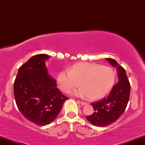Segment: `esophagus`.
<instances>
[{
  "mask_svg": "<svg viewBox=\"0 0 145 145\" xmlns=\"http://www.w3.org/2000/svg\"><path fill=\"white\" fill-rule=\"evenodd\" d=\"M77 102H78L79 104H81L82 105H84V104H86V102H84V101H79V100H77Z\"/></svg>",
  "mask_w": 145,
  "mask_h": 145,
  "instance_id": "esophagus-1",
  "label": "esophagus"
}]
</instances>
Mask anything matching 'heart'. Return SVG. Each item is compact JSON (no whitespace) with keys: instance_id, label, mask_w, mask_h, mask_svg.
<instances>
[{"instance_id":"1","label":"heart","mask_w":145,"mask_h":145,"mask_svg":"<svg viewBox=\"0 0 145 145\" xmlns=\"http://www.w3.org/2000/svg\"><path fill=\"white\" fill-rule=\"evenodd\" d=\"M116 74L109 66L96 63H75L68 72L61 71L58 74L57 82L59 87L64 93H68L78 86L82 87L74 94L86 95L89 99H97L105 96L113 88Z\"/></svg>"}]
</instances>
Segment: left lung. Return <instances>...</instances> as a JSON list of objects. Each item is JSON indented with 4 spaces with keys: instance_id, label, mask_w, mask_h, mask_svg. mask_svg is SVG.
I'll use <instances>...</instances> for the list:
<instances>
[{
    "instance_id": "left-lung-1",
    "label": "left lung",
    "mask_w": 145,
    "mask_h": 145,
    "mask_svg": "<svg viewBox=\"0 0 145 145\" xmlns=\"http://www.w3.org/2000/svg\"><path fill=\"white\" fill-rule=\"evenodd\" d=\"M106 60L118 71L119 82L113 86L108 97L91 104L94 113L86 117L97 127H106L116 122L125 110L130 96L131 85L124 68L113 59Z\"/></svg>"
}]
</instances>
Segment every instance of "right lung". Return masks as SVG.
Wrapping results in <instances>:
<instances>
[{"mask_svg": "<svg viewBox=\"0 0 145 145\" xmlns=\"http://www.w3.org/2000/svg\"><path fill=\"white\" fill-rule=\"evenodd\" d=\"M49 56L39 54L31 57L18 69L14 95L18 110L27 120L39 126L50 124L68 98L57 87L48 74L45 62Z\"/></svg>", "mask_w": 145, "mask_h": 145, "instance_id": "right-lung-1", "label": "right lung"}]
</instances>
